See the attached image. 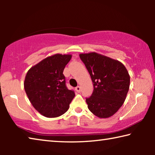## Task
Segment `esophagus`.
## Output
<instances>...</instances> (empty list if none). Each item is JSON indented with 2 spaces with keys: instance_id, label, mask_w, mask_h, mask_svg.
<instances>
[{
  "instance_id": "34e87169",
  "label": "esophagus",
  "mask_w": 155,
  "mask_h": 155,
  "mask_svg": "<svg viewBox=\"0 0 155 155\" xmlns=\"http://www.w3.org/2000/svg\"><path fill=\"white\" fill-rule=\"evenodd\" d=\"M75 90H76V91H77V92H81V88L80 86H77V87L75 88Z\"/></svg>"
}]
</instances>
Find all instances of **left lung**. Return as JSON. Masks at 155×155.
<instances>
[{"mask_svg":"<svg viewBox=\"0 0 155 155\" xmlns=\"http://www.w3.org/2000/svg\"><path fill=\"white\" fill-rule=\"evenodd\" d=\"M94 85L86 98L88 109L100 118L112 116L122 106L130 86V75L121 62L95 52L81 53Z\"/></svg>","mask_w":155,"mask_h":155,"instance_id":"obj_1","label":"left lung"}]
</instances>
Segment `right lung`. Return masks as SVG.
Here are the masks:
<instances>
[{
	"label": "right lung",
	"mask_w": 155,
	"mask_h": 155,
	"mask_svg": "<svg viewBox=\"0 0 155 155\" xmlns=\"http://www.w3.org/2000/svg\"><path fill=\"white\" fill-rule=\"evenodd\" d=\"M72 54H55L31 67L24 82L26 94L31 103L46 117H57L69 109L75 96L74 91L65 86L63 72Z\"/></svg>",
	"instance_id": "right-lung-1"
}]
</instances>
